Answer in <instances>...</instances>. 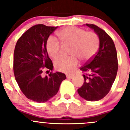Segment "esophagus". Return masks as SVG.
I'll list each match as a JSON object with an SVG mask.
<instances>
[{
	"label": "esophagus",
	"mask_w": 130,
	"mask_h": 130,
	"mask_svg": "<svg viewBox=\"0 0 130 130\" xmlns=\"http://www.w3.org/2000/svg\"><path fill=\"white\" fill-rule=\"evenodd\" d=\"M66 77L72 79V78L73 77V75H72V74H67V75H66Z\"/></svg>",
	"instance_id": "34e87169"
}]
</instances>
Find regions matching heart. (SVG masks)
I'll use <instances>...</instances> for the list:
<instances>
[{
    "label": "heart",
    "mask_w": 130,
    "mask_h": 130,
    "mask_svg": "<svg viewBox=\"0 0 130 130\" xmlns=\"http://www.w3.org/2000/svg\"><path fill=\"white\" fill-rule=\"evenodd\" d=\"M58 37L64 45H71L68 58H60L55 62V67L59 72L71 73L78 64V58L88 62L94 57L99 49L100 41L94 32H87L83 28L68 26L57 33ZM47 51L53 58L59 56L61 45L55 38H49L47 43Z\"/></svg>",
    "instance_id": "heart-1"
}]
</instances>
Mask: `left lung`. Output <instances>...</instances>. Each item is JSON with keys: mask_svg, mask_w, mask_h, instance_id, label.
Instances as JSON below:
<instances>
[{"mask_svg": "<svg viewBox=\"0 0 130 130\" xmlns=\"http://www.w3.org/2000/svg\"><path fill=\"white\" fill-rule=\"evenodd\" d=\"M98 36L100 47L96 55L80 70L84 73L83 85L78 94L86 100L95 102L107 94L114 83L118 70L115 45L103 29L93 24H86Z\"/></svg>", "mask_w": 130, "mask_h": 130, "instance_id": "left-lung-1", "label": "left lung"}]
</instances>
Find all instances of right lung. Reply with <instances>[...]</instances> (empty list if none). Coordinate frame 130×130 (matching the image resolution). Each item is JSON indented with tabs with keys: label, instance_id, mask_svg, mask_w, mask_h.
<instances>
[{
	"label": "right lung",
	"instance_id": "1",
	"mask_svg": "<svg viewBox=\"0 0 130 130\" xmlns=\"http://www.w3.org/2000/svg\"><path fill=\"white\" fill-rule=\"evenodd\" d=\"M58 26L42 24L32 26L18 40L13 53L15 78L28 99L43 103L57 94L62 81L66 79L61 72L42 76L43 69L53 70V66L47 51V41Z\"/></svg>",
	"mask_w": 130,
	"mask_h": 130
}]
</instances>
